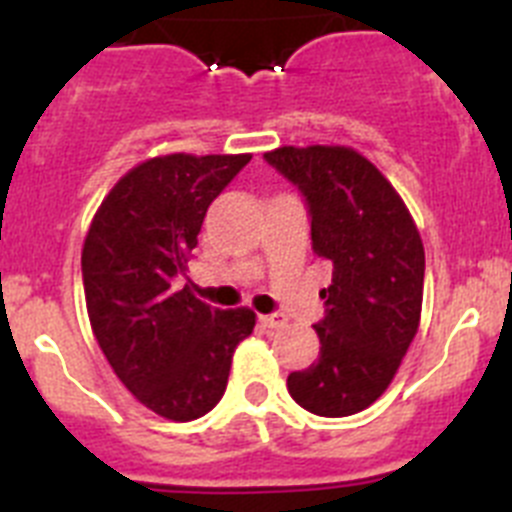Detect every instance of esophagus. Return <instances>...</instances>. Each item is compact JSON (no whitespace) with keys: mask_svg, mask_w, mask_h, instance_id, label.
Returning <instances> with one entry per match:
<instances>
[{"mask_svg":"<svg viewBox=\"0 0 512 512\" xmlns=\"http://www.w3.org/2000/svg\"><path fill=\"white\" fill-rule=\"evenodd\" d=\"M261 325H264V328H284V325H287V315H284V312H271V315H261Z\"/></svg>","mask_w":512,"mask_h":512,"instance_id":"1","label":"esophagus"}]
</instances>
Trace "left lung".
Instances as JSON below:
<instances>
[{"label": "left lung", "mask_w": 512, "mask_h": 512, "mask_svg": "<svg viewBox=\"0 0 512 512\" xmlns=\"http://www.w3.org/2000/svg\"><path fill=\"white\" fill-rule=\"evenodd\" d=\"M310 215L312 251L333 264L312 325L320 356L287 377L297 405L323 418L369 408L390 387L420 323L425 253L408 207L372 161L343 146L264 153Z\"/></svg>", "instance_id": "obj_1"}]
</instances>
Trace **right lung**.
<instances>
[{"mask_svg":"<svg viewBox=\"0 0 512 512\" xmlns=\"http://www.w3.org/2000/svg\"><path fill=\"white\" fill-rule=\"evenodd\" d=\"M248 161V153L151 158L112 187L84 241L94 338L120 382L161 418L210 413L235 346L256 325L246 307H210L182 284L207 207Z\"/></svg>","mask_w":512,"mask_h":512,"instance_id":"obj_1","label":"right lung"}]
</instances>
